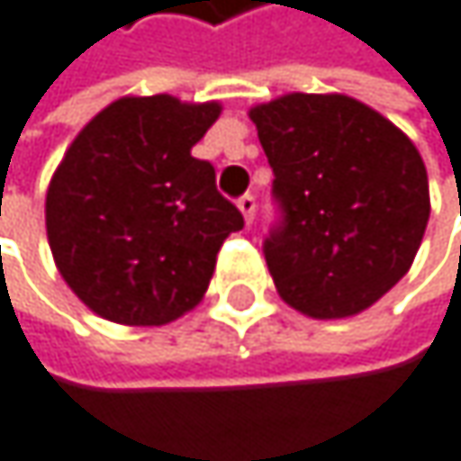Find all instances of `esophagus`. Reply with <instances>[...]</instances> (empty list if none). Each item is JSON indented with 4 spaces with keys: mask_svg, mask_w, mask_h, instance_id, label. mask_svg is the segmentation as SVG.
Instances as JSON below:
<instances>
[{
    "mask_svg": "<svg viewBox=\"0 0 461 461\" xmlns=\"http://www.w3.org/2000/svg\"><path fill=\"white\" fill-rule=\"evenodd\" d=\"M238 207H240L246 223H251V221H254V212H257V199H254L251 194H243V196L238 199Z\"/></svg>",
    "mask_w": 461,
    "mask_h": 461,
    "instance_id": "34e87169",
    "label": "esophagus"
}]
</instances>
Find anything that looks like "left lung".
<instances>
[{"label":"left lung","mask_w":461,"mask_h":461,"mask_svg":"<svg viewBox=\"0 0 461 461\" xmlns=\"http://www.w3.org/2000/svg\"><path fill=\"white\" fill-rule=\"evenodd\" d=\"M251 120L276 177L262 251L278 294L314 320L369 309L410 270L429 221L415 144L347 95L292 92Z\"/></svg>","instance_id":"8db88e82"}]
</instances>
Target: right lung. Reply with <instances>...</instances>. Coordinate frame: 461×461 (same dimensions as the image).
<instances>
[{
	"instance_id": "obj_1",
	"label": "right lung",
	"mask_w": 461,
	"mask_h": 461,
	"mask_svg": "<svg viewBox=\"0 0 461 461\" xmlns=\"http://www.w3.org/2000/svg\"><path fill=\"white\" fill-rule=\"evenodd\" d=\"M218 104L120 97L68 147L46 194V232L68 286L120 325H167L194 309L240 210L191 147Z\"/></svg>"
}]
</instances>
